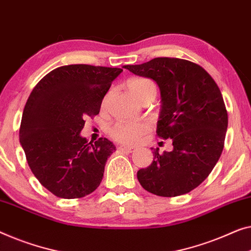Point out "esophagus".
Instances as JSON below:
<instances>
[{
  "instance_id": "34e87169",
  "label": "esophagus",
  "mask_w": 251,
  "mask_h": 251,
  "mask_svg": "<svg viewBox=\"0 0 251 251\" xmlns=\"http://www.w3.org/2000/svg\"><path fill=\"white\" fill-rule=\"evenodd\" d=\"M119 150H120V151H129V152H131V151L134 150V148H133V146H126V145H125V146H120Z\"/></svg>"
}]
</instances>
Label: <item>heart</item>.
Wrapping results in <instances>:
<instances>
[{"label":"heart","mask_w":251,"mask_h":251,"mask_svg":"<svg viewBox=\"0 0 251 251\" xmlns=\"http://www.w3.org/2000/svg\"><path fill=\"white\" fill-rule=\"evenodd\" d=\"M129 92L141 101L150 99V97H156L157 94V86L150 78L137 77L132 78L126 82ZM108 93L103 100V106H105L110 97ZM151 129L150 122L147 121H118L113 123L108 129V133L114 140L123 144H136Z\"/></svg>","instance_id":"1"}]
</instances>
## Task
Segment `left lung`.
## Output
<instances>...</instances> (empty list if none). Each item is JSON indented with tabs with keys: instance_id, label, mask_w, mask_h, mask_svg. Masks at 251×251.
<instances>
[{
	"instance_id": "obj_1",
	"label": "left lung",
	"mask_w": 251,
	"mask_h": 251,
	"mask_svg": "<svg viewBox=\"0 0 251 251\" xmlns=\"http://www.w3.org/2000/svg\"><path fill=\"white\" fill-rule=\"evenodd\" d=\"M123 68L158 85L162 108L156 133L173 145L163 154L154 150V161L138 171V181L156 196L188 194L209 176L222 154L227 112L219 86L201 65L176 57Z\"/></svg>"
}]
</instances>
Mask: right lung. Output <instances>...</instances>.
<instances>
[{
    "mask_svg": "<svg viewBox=\"0 0 251 251\" xmlns=\"http://www.w3.org/2000/svg\"><path fill=\"white\" fill-rule=\"evenodd\" d=\"M122 71L63 65L47 74L28 97L20 144L31 172L56 197H85L100 184L105 163L117 148L106 138L88 143L80 131L86 118L100 113L105 94Z\"/></svg>",
    "mask_w": 251,
    "mask_h": 251,
    "instance_id": "add662e5",
    "label": "right lung"
}]
</instances>
